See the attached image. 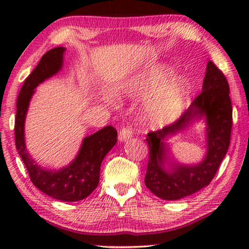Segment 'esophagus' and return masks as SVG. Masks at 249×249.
Wrapping results in <instances>:
<instances>
[{
	"instance_id": "34e87169",
	"label": "esophagus",
	"mask_w": 249,
	"mask_h": 249,
	"mask_svg": "<svg viewBox=\"0 0 249 249\" xmlns=\"http://www.w3.org/2000/svg\"><path fill=\"white\" fill-rule=\"evenodd\" d=\"M133 136V130L129 127H124L120 130L119 134V141L120 142H126L128 141L130 137Z\"/></svg>"
}]
</instances>
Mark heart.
Segmentation results:
<instances>
[{
	"label": "heart",
	"instance_id": "b5f03b06",
	"mask_svg": "<svg viewBox=\"0 0 249 249\" xmlns=\"http://www.w3.org/2000/svg\"><path fill=\"white\" fill-rule=\"evenodd\" d=\"M174 71L166 65H153L134 75L126 84V93L142 95L155 91L145 103V119L159 126L176 120L187 107L191 86L183 77H173Z\"/></svg>",
	"mask_w": 249,
	"mask_h": 249
}]
</instances>
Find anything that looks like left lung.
Listing matches in <instances>:
<instances>
[{
	"label": "left lung",
	"mask_w": 249,
	"mask_h": 249,
	"mask_svg": "<svg viewBox=\"0 0 249 249\" xmlns=\"http://www.w3.org/2000/svg\"><path fill=\"white\" fill-rule=\"evenodd\" d=\"M231 113L229 82L222 71L209 61L200 95L174 124L147 135L149 160L146 187L160 199L172 201L191 196L209 185L229 149ZM201 119L207 125V153L202 161L196 165L169 163L165 141Z\"/></svg>",
	"instance_id": "1"
}]
</instances>
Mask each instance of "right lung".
I'll return each instance as SVG.
<instances>
[{
    "mask_svg": "<svg viewBox=\"0 0 249 249\" xmlns=\"http://www.w3.org/2000/svg\"><path fill=\"white\" fill-rule=\"evenodd\" d=\"M65 52V47L50 49L25 80L16 102L15 145L35 187L56 200L75 202L86 199L98 187L101 163L116 144L117 132L112 126H105L90 136L84 137L75 158L68 166L58 170L44 169L29 155L24 134L29 102L36 88L61 70Z\"/></svg>",
    "mask_w": 249,
    "mask_h": 249,
    "instance_id": "right-lung-1",
    "label": "right lung"
}]
</instances>
